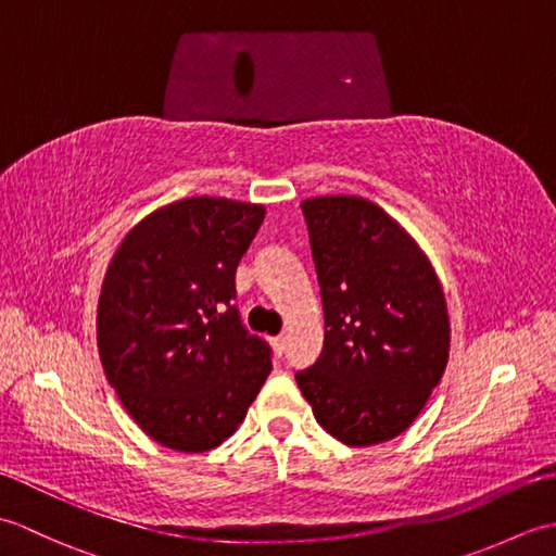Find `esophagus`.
Masks as SVG:
<instances>
[{
  "label": "esophagus",
  "mask_w": 556,
  "mask_h": 556,
  "mask_svg": "<svg viewBox=\"0 0 556 556\" xmlns=\"http://www.w3.org/2000/svg\"><path fill=\"white\" fill-rule=\"evenodd\" d=\"M269 344H271V349H275L277 356H281V353H285L287 341H285V337H271V339H269Z\"/></svg>",
  "instance_id": "obj_1"
}]
</instances>
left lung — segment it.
I'll list each match as a JSON object with an SVG mask.
<instances>
[{"label":"left lung","mask_w":556,"mask_h":556,"mask_svg":"<svg viewBox=\"0 0 556 556\" xmlns=\"http://www.w3.org/2000/svg\"><path fill=\"white\" fill-rule=\"evenodd\" d=\"M325 346L296 372L315 420L349 446L406 432L440 384L452 325L418 241L372 200L305 198Z\"/></svg>","instance_id":"left-lung-1"}]
</instances>
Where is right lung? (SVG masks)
Segmentation results:
<instances>
[{
	"instance_id": "1",
	"label": "right lung",
	"mask_w": 556,
	"mask_h": 556,
	"mask_svg": "<svg viewBox=\"0 0 556 556\" xmlns=\"http://www.w3.org/2000/svg\"><path fill=\"white\" fill-rule=\"evenodd\" d=\"M265 205L193 195L152 210L104 271L98 349L128 416L184 454L219 446L271 370L231 305L236 267Z\"/></svg>"
}]
</instances>
